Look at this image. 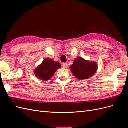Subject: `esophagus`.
<instances>
[{"instance_id": "34e87169", "label": "esophagus", "mask_w": 128, "mask_h": 128, "mask_svg": "<svg viewBox=\"0 0 128 128\" xmlns=\"http://www.w3.org/2000/svg\"><path fill=\"white\" fill-rule=\"evenodd\" d=\"M62 67L64 68H67L68 67V65L67 63H64L62 64Z\"/></svg>"}]
</instances>
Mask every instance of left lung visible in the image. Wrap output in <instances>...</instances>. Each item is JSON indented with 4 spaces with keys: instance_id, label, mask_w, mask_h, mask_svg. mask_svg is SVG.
I'll return each mask as SVG.
<instances>
[{
    "instance_id": "obj_1",
    "label": "left lung",
    "mask_w": 128,
    "mask_h": 128,
    "mask_svg": "<svg viewBox=\"0 0 128 128\" xmlns=\"http://www.w3.org/2000/svg\"><path fill=\"white\" fill-rule=\"evenodd\" d=\"M70 68L76 78L84 80L95 74L98 69V64L96 62L89 61L82 57H78L74 60Z\"/></svg>"
}]
</instances>
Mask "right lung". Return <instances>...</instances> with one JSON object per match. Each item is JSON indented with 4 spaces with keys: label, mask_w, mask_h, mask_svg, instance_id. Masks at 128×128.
I'll list each match as a JSON object with an SVG mask.
<instances>
[{
    "label": "right lung",
    "mask_w": 128,
    "mask_h": 128,
    "mask_svg": "<svg viewBox=\"0 0 128 128\" xmlns=\"http://www.w3.org/2000/svg\"><path fill=\"white\" fill-rule=\"evenodd\" d=\"M59 62L52 59H45L34 70V74L42 80L48 81L54 75L58 69L61 68Z\"/></svg>",
    "instance_id": "add662e5"
}]
</instances>
